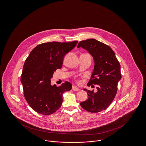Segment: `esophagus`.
<instances>
[{"label": "esophagus", "mask_w": 146, "mask_h": 146, "mask_svg": "<svg viewBox=\"0 0 146 146\" xmlns=\"http://www.w3.org/2000/svg\"><path fill=\"white\" fill-rule=\"evenodd\" d=\"M72 90L74 91H79L80 90V89L78 88V87H76V86H73L72 87Z\"/></svg>", "instance_id": "obj_1"}]
</instances>
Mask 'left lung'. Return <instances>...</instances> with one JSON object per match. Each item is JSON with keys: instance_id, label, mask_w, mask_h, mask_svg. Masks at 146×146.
Returning <instances> with one entry per match:
<instances>
[{"instance_id": "8db88e82", "label": "left lung", "mask_w": 146, "mask_h": 146, "mask_svg": "<svg viewBox=\"0 0 146 146\" xmlns=\"http://www.w3.org/2000/svg\"><path fill=\"white\" fill-rule=\"evenodd\" d=\"M80 47L87 50L94 61V70L87 85H97L96 92L84 89L89 97L80 106L87 111L97 113L106 110L116 95L118 82L121 78L120 65L113 50L103 42L89 39L79 42L77 48Z\"/></svg>"}]
</instances>
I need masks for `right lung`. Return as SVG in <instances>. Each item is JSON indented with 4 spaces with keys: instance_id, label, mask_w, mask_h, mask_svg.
Wrapping results in <instances>:
<instances>
[{
    "instance_id": "add662e5",
    "label": "right lung",
    "mask_w": 146,
    "mask_h": 146,
    "mask_svg": "<svg viewBox=\"0 0 146 146\" xmlns=\"http://www.w3.org/2000/svg\"><path fill=\"white\" fill-rule=\"evenodd\" d=\"M78 41L70 42L42 43L32 50L24 63L21 75L24 96L29 106L43 115L55 113L62 104V95L72 89L65 82L60 86L51 84V79L57 69L62 67L64 56Z\"/></svg>"
}]
</instances>
